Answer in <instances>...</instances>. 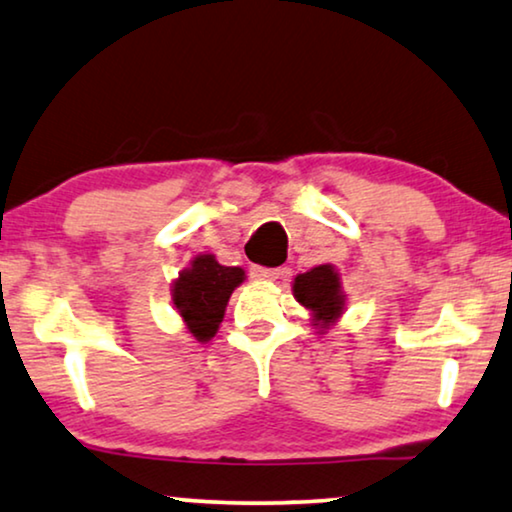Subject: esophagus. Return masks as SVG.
<instances>
[{
    "mask_svg": "<svg viewBox=\"0 0 512 512\" xmlns=\"http://www.w3.org/2000/svg\"><path fill=\"white\" fill-rule=\"evenodd\" d=\"M283 271L281 269H269V267H250V276L255 278V281H276L278 276H281Z\"/></svg>",
    "mask_w": 512,
    "mask_h": 512,
    "instance_id": "obj_1",
    "label": "esophagus"
}]
</instances>
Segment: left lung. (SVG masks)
Masks as SVG:
<instances>
[{
    "label": "left lung",
    "mask_w": 512,
    "mask_h": 512,
    "mask_svg": "<svg viewBox=\"0 0 512 512\" xmlns=\"http://www.w3.org/2000/svg\"><path fill=\"white\" fill-rule=\"evenodd\" d=\"M292 295L311 311V323L320 332L327 330L344 313V292L337 269L332 264H320L306 274H299L292 283Z\"/></svg>",
    "instance_id": "1"
}]
</instances>
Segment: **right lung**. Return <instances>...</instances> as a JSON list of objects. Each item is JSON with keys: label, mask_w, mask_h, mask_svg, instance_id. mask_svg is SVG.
I'll return each instance as SVG.
<instances>
[{"label": "right lung", "mask_w": 512, "mask_h": 512, "mask_svg": "<svg viewBox=\"0 0 512 512\" xmlns=\"http://www.w3.org/2000/svg\"><path fill=\"white\" fill-rule=\"evenodd\" d=\"M243 281L245 271L241 267H222L215 255L194 257L192 267L175 278L173 304L196 342L215 337L231 292Z\"/></svg>", "instance_id": "add662e5"}]
</instances>
